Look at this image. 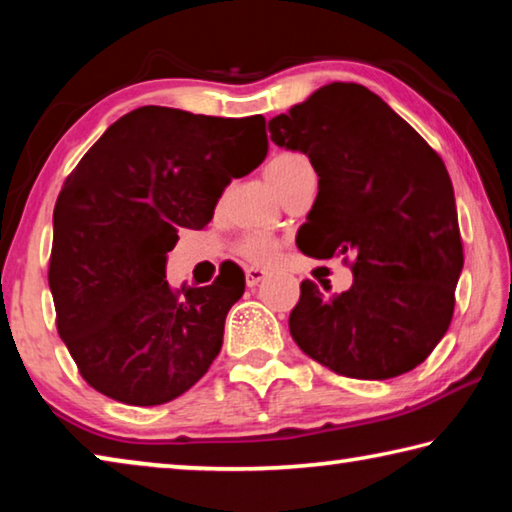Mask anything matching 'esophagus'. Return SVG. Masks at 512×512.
<instances>
[{"label":"esophagus","instance_id":"obj_1","mask_svg":"<svg viewBox=\"0 0 512 512\" xmlns=\"http://www.w3.org/2000/svg\"><path fill=\"white\" fill-rule=\"evenodd\" d=\"M268 277V271H264V268H257V266H250L246 271V284L250 289L257 287L259 282H264Z\"/></svg>","mask_w":512,"mask_h":512}]
</instances>
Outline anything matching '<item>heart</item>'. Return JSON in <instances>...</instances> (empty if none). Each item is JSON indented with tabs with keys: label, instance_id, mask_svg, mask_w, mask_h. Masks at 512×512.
<instances>
[{
	"label": "heart",
	"instance_id": "b5f03b06",
	"mask_svg": "<svg viewBox=\"0 0 512 512\" xmlns=\"http://www.w3.org/2000/svg\"><path fill=\"white\" fill-rule=\"evenodd\" d=\"M309 167L311 164L302 153L282 151V153H275L273 158L268 160L266 178H268V183L275 187V192H280V189L287 185L289 180H293L302 169H309ZM239 250L257 264H268V262H273L277 253H280V244H277V241L268 235H248L244 241H241Z\"/></svg>",
	"mask_w": 512,
	"mask_h": 512
}]
</instances>
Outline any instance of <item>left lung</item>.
Instances as JSON below:
<instances>
[{"label": "left lung", "mask_w": 512, "mask_h": 512, "mask_svg": "<svg viewBox=\"0 0 512 512\" xmlns=\"http://www.w3.org/2000/svg\"><path fill=\"white\" fill-rule=\"evenodd\" d=\"M305 153L318 196L298 232L305 255H352V287L300 284L289 316L300 350L354 379H391L429 357L463 271L454 187L440 155L359 83H329L268 121Z\"/></svg>", "instance_id": "left-lung-1"}]
</instances>
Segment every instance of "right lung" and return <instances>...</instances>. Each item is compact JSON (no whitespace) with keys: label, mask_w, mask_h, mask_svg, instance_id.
Listing matches in <instances>:
<instances>
[{"label":"right lung","mask_w":512,"mask_h":512,"mask_svg":"<svg viewBox=\"0 0 512 512\" xmlns=\"http://www.w3.org/2000/svg\"><path fill=\"white\" fill-rule=\"evenodd\" d=\"M268 151L262 115L223 119L142 106L117 119L69 173L54 207L49 289L83 379L112 400L155 406L201 379L244 296L237 268L171 289L178 230H203L232 178Z\"/></svg>","instance_id":"add662e5"}]
</instances>
